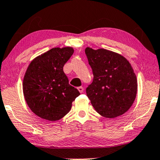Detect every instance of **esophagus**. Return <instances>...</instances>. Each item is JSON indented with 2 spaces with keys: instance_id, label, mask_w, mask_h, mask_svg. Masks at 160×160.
I'll use <instances>...</instances> for the list:
<instances>
[{
  "instance_id": "1",
  "label": "esophagus",
  "mask_w": 160,
  "mask_h": 160,
  "mask_svg": "<svg viewBox=\"0 0 160 160\" xmlns=\"http://www.w3.org/2000/svg\"><path fill=\"white\" fill-rule=\"evenodd\" d=\"M78 91H80V93H82V92H83V91H84V89H83V87H82V86H80V87H78Z\"/></svg>"
}]
</instances>
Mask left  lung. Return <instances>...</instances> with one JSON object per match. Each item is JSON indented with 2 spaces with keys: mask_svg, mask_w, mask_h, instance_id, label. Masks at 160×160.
<instances>
[{
  "mask_svg": "<svg viewBox=\"0 0 160 160\" xmlns=\"http://www.w3.org/2000/svg\"><path fill=\"white\" fill-rule=\"evenodd\" d=\"M85 52L92 69L93 82L86 94L98 113L112 118L125 113L135 101L137 78L124 57L105 49L86 48Z\"/></svg>",
  "mask_w": 160,
  "mask_h": 160,
  "instance_id": "obj_1",
  "label": "left lung"
}]
</instances>
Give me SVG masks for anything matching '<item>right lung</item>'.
<instances>
[{"mask_svg":"<svg viewBox=\"0 0 160 160\" xmlns=\"http://www.w3.org/2000/svg\"><path fill=\"white\" fill-rule=\"evenodd\" d=\"M74 52L72 48H55L35 58L23 79V94L32 112L50 121L62 118L70 111L72 102L80 95L63 67Z\"/></svg>","mask_w":160,"mask_h":160,"instance_id":"1","label":"right lung"}]
</instances>
